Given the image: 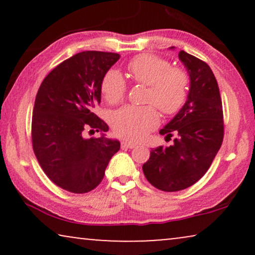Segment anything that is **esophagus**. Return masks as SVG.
I'll return each mask as SVG.
<instances>
[{
  "instance_id": "34e87169",
  "label": "esophagus",
  "mask_w": 255,
  "mask_h": 255,
  "mask_svg": "<svg viewBox=\"0 0 255 255\" xmlns=\"http://www.w3.org/2000/svg\"><path fill=\"white\" fill-rule=\"evenodd\" d=\"M137 144H134V142H131V141H128V140H123L122 141V147L123 148H134Z\"/></svg>"
}]
</instances>
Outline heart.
Masks as SVG:
<instances>
[{"instance_id":"1","label":"heart","mask_w":255,"mask_h":255,"mask_svg":"<svg viewBox=\"0 0 255 255\" xmlns=\"http://www.w3.org/2000/svg\"><path fill=\"white\" fill-rule=\"evenodd\" d=\"M128 71L134 82L148 86L146 102L154 104L165 115H175L182 109L190 82L184 69L172 68L168 60L156 55L140 54L128 62ZM101 90L108 103L117 104L124 99L127 82L120 72L111 69L103 76ZM154 106H127L117 110L111 116L115 133L132 141L144 139L159 124V113Z\"/></svg>"}]
</instances>
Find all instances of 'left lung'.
I'll return each mask as SVG.
<instances>
[{"label":"left lung","mask_w":255,"mask_h":255,"mask_svg":"<svg viewBox=\"0 0 255 255\" xmlns=\"http://www.w3.org/2000/svg\"><path fill=\"white\" fill-rule=\"evenodd\" d=\"M173 50V46L170 47ZM179 59L190 79L188 99L175 117L160 130L173 144L152 148L142 172L153 187L179 191L207 173L224 137L223 107L217 80L207 62L184 51Z\"/></svg>","instance_id":"obj_1"}]
</instances>
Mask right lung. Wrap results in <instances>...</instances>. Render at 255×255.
Returning <instances> with one entry per match:
<instances>
[{"label":"right lung","mask_w":255,"mask_h":255,"mask_svg":"<svg viewBox=\"0 0 255 255\" xmlns=\"http://www.w3.org/2000/svg\"><path fill=\"white\" fill-rule=\"evenodd\" d=\"M120 57L80 52L51 71L38 89L31 128L33 152L48 179L71 193H88L99 186L121 148L117 139L106 137L109 127L94 114L101 103L103 76ZM87 129L101 135L85 138Z\"/></svg>","instance_id":"right-lung-1"}]
</instances>
